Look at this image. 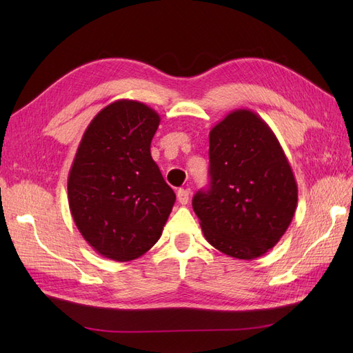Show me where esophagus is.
I'll return each mask as SVG.
<instances>
[{
    "label": "esophagus",
    "mask_w": 353,
    "mask_h": 353,
    "mask_svg": "<svg viewBox=\"0 0 353 353\" xmlns=\"http://www.w3.org/2000/svg\"><path fill=\"white\" fill-rule=\"evenodd\" d=\"M176 197H178V201L181 203V205H187L188 200H190V188L178 190Z\"/></svg>",
    "instance_id": "esophagus-1"
}]
</instances>
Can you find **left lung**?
Wrapping results in <instances>:
<instances>
[{
	"instance_id": "8db88e82",
	"label": "left lung",
	"mask_w": 353,
	"mask_h": 353,
	"mask_svg": "<svg viewBox=\"0 0 353 353\" xmlns=\"http://www.w3.org/2000/svg\"><path fill=\"white\" fill-rule=\"evenodd\" d=\"M209 188L193 197L205 239L250 261L280 241L294 216L297 184L271 128L249 109L228 113L209 134Z\"/></svg>"
}]
</instances>
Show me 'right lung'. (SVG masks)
<instances>
[{
    "instance_id": "right-lung-1",
    "label": "right lung",
    "mask_w": 353,
    "mask_h": 353,
    "mask_svg": "<svg viewBox=\"0 0 353 353\" xmlns=\"http://www.w3.org/2000/svg\"><path fill=\"white\" fill-rule=\"evenodd\" d=\"M159 123L144 103L117 100L82 135L68 178L69 208L82 237L104 258H140L162 236L174 208V190L150 153Z\"/></svg>"
}]
</instances>
